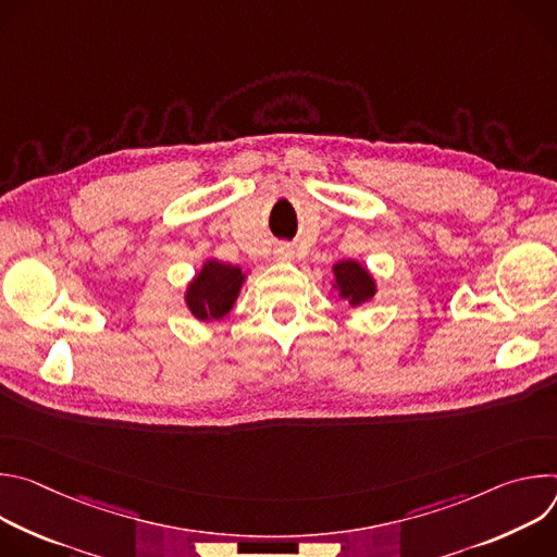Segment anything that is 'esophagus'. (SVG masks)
Segmentation results:
<instances>
[{
    "instance_id": "obj_1",
    "label": "esophagus",
    "mask_w": 557,
    "mask_h": 557,
    "mask_svg": "<svg viewBox=\"0 0 557 557\" xmlns=\"http://www.w3.org/2000/svg\"><path fill=\"white\" fill-rule=\"evenodd\" d=\"M275 258L277 260H293V256H295V251H293V247L290 245H286V243H282V245H277L275 247Z\"/></svg>"
}]
</instances>
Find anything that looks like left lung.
<instances>
[{"label":"left lung","instance_id":"1","mask_svg":"<svg viewBox=\"0 0 557 557\" xmlns=\"http://www.w3.org/2000/svg\"><path fill=\"white\" fill-rule=\"evenodd\" d=\"M335 277H337V286L342 290V297L350 299L352 306H357L374 295V282L359 262L346 260V262L335 264Z\"/></svg>","mask_w":557,"mask_h":557}]
</instances>
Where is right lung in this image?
<instances>
[{
    "mask_svg": "<svg viewBox=\"0 0 557 557\" xmlns=\"http://www.w3.org/2000/svg\"><path fill=\"white\" fill-rule=\"evenodd\" d=\"M243 282L245 275L237 267L222 264L215 260L205 264V269L187 290L189 310L198 320H220V317H224L231 310L237 293H240Z\"/></svg>",
    "mask_w": 557,
    "mask_h": 557,
    "instance_id": "add662e5",
    "label": "right lung"
}]
</instances>
